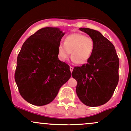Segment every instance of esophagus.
Listing matches in <instances>:
<instances>
[{"label": "esophagus", "instance_id": "1", "mask_svg": "<svg viewBox=\"0 0 131 131\" xmlns=\"http://www.w3.org/2000/svg\"><path fill=\"white\" fill-rule=\"evenodd\" d=\"M73 69H74L73 67H72V66H70V71H71V72H72V71H73Z\"/></svg>", "mask_w": 131, "mask_h": 131}]
</instances>
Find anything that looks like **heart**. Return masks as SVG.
Returning a JSON list of instances; mask_svg holds the SVG:
<instances>
[{
	"mask_svg": "<svg viewBox=\"0 0 131 131\" xmlns=\"http://www.w3.org/2000/svg\"><path fill=\"white\" fill-rule=\"evenodd\" d=\"M94 49L92 39L81 34H72L67 36L64 42L58 45V56L65 61L71 55L74 62L79 64L86 63L91 57Z\"/></svg>",
	"mask_w": 131,
	"mask_h": 131,
	"instance_id": "obj_1",
	"label": "heart"
}]
</instances>
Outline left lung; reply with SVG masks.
Wrapping results in <instances>:
<instances>
[{
    "label": "left lung",
    "instance_id": "1",
    "mask_svg": "<svg viewBox=\"0 0 131 131\" xmlns=\"http://www.w3.org/2000/svg\"><path fill=\"white\" fill-rule=\"evenodd\" d=\"M93 39L94 49L87 63L74 67L72 76L77 81L76 94L85 105L96 107L111 99L119 80V59L115 46L98 31L80 28Z\"/></svg>",
    "mask_w": 131,
    "mask_h": 131
}]
</instances>
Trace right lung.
<instances>
[{
  "mask_svg": "<svg viewBox=\"0 0 131 131\" xmlns=\"http://www.w3.org/2000/svg\"><path fill=\"white\" fill-rule=\"evenodd\" d=\"M64 34L59 28L45 27L22 45L15 79L20 95L33 105L44 106L53 101L71 78L69 66L58 57V45Z\"/></svg>",
  "mask_w": 131,
  "mask_h": 131,
  "instance_id": "1",
  "label": "right lung"
}]
</instances>
